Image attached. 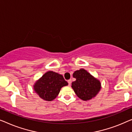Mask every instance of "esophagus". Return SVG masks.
Here are the masks:
<instances>
[{
    "label": "esophagus",
    "instance_id": "esophagus-1",
    "mask_svg": "<svg viewBox=\"0 0 132 132\" xmlns=\"http://www.w3.org/2000/svg\"><path fill=\"white\" fill-rule=\"evenodd\" d=\"M68 84H69V85H70V84H71V83H72V79H69V80L68 81Z\"/></svg>",
    "mask_w": 132,
    "mask_h": 132
}]
</instances>
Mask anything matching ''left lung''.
Masks as SVG:
<instances>
[{"label":"left lung","mask_w":132,"mask_h":132,"mask_svg":"<svg viewBox=\"0 0 132 132\" xmlns=\"http://www.w3.org/2000/svg\"><path fill=\"white\" fill-rule=\"evenodd\" d=\"M73 77L76 81L72 82V88L78 97L83 101L92 99L101 88L100 81L83 69L75 71Z\"/></svg>","instance_id":"1"}]
</instances>
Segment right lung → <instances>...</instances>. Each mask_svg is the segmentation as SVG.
Listing matches in <instances>:
<instances>
[{"mask_svg": "<svg viewBox=\"0 0 132 132\" xmlns=\"http://www.w3.org/2000/svg\"><path fill=\"white\" fill-rule=\"evenodd\" d=\"M68 85L62 75L53 71H48L34 85V90L40 97L51 101L58 96L62 87Z\"/></svg>", "mask_w": 132, "mask_h": 132, "instance_id": "right-lung-1", "label": "right lung"}]
</instances>
